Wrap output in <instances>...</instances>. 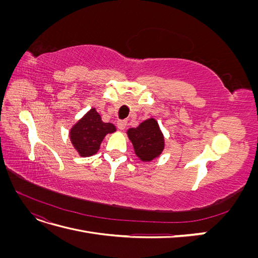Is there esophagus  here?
<instances>
[{
  "mask_svg": "<svg viewBox=\"0 0 258 258\" xmlns=\"http://www.w3.org/2000/svg\"><path fill=\"white\" fill-rule=\"evenodd\" d=\"M127 127V120H118L117 121V128L119 130H123Z\"/></svg>",
  "mask_w": 258,
  "mask_h": 258,
  "instance_id": "34e87169",
  "label": "esophagus"
}]
</instances>
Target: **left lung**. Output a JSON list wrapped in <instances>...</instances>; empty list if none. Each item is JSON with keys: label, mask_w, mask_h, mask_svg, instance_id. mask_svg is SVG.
<instances>
[{"label": "left lung", "mask_w": 258, "mask_h": 258, "mask_svg": "<svg viewBox=\"0 0 258 258\" xmlns=\"http://www.w3.org/2000/svg\"><path fill=\"white\" fill-rule=\"evenodd\" d=\"M127 135L134 145L136 155L142 161L157 158L165 147L163 135L154 118L144 120L137 128H130Z\"/></svg>", "instance_id": "8db88e82"}]
</instances>
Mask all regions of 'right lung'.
Wrapping results in <instances>:
<instances>
[{
  "mask_svg": "<svg viewBox=\"0 0 258 258\" xmlns=\"http://www.w3.org/2000/svg\"><path fill=\"white\" fill-rule=\"evenodd\" d=\"M114 131H116L114 124L102 121L96 108H91L72 127L70 139L80 156L89 157L99 151L104 137Z\"/></svg>",
  "mask_w": 258,
  "mask_h": 258,
  "instance_id": "1",
  "label": "right lung"
}]
</instances>
